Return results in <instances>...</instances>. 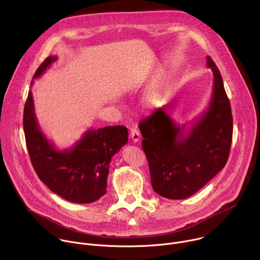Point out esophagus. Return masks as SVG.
<instances>
[{"label": "esophagus", "mask_w": 260, "mask_h": 260, "mask_svg": "<svg viewBox=\"0 0 260 260\" xmlns=\"http://www.w3.org/2000/svg\"><path fill=\"white\" fill-rule=\"evenodd\" d=\"M131 139L133 140V142L135 143H138L141 139V136H140V132L137 127H133L131 129Z\"/></svg>", "instance_id": "obj_1"}]
</instances>
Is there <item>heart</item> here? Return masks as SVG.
Listing matches in <instances>:
<instances>
[{"label": "heart", "instance_id": "obj_1", "mask_svg": "<svg viewBox=\"0 0 260 260\" xmlns=\"http://www.w3.org/2000/svg\"><path fill=\"white\" fill-rule=\"evenodd\" d=\"M147 101L152 104V103H154V101H155V96H154V95H149V96L147 98Z\"/></svg>", "mask_w": 260, "mask_h": 260}]
</instances>
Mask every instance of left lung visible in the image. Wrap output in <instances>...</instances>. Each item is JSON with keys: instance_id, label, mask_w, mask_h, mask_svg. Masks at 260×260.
<instances>
[{"instance_id": "1", "label": "left lung", "mask_w": 260, "mask_h": 260, "mask_svg": "<svg viewBox=\"0 0 260 260\" xmlns=\"http://www.w3.org/2000/svg\"><path fill=\"white\" fill-rule=\"evenodd\" d=\"M213 89L204 112L177 124L169 108H158L139 123L153 190L170 200L191 197L224 168L233 139V114L220 72L210 56Z\"/></svg>"}]
</instances>
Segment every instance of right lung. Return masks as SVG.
Returning a JSON list of instances; mask_svg holds the SVG:
<instances>
[{
	"label": "right lung",
	"mask_w": 260,
	"mask_h": 260,
	"mask_svg": "<svg viewBox=\"0 0 260 260\" xmlns=\"http://www.w3.org/2000/svg\"><path fill=\"white\" fill-rule=\"evenodd\" d=\"M56 59L48 56L34 79ZM23 129L29 158L40 180L52 192L76 204H90L106 193L111 159L128 141L125 126L90 128L69 149L59 150L40 129L31 91L24 105Z\"/></svg>",
	"instance_id": "add662e5"
}]
</instances>
